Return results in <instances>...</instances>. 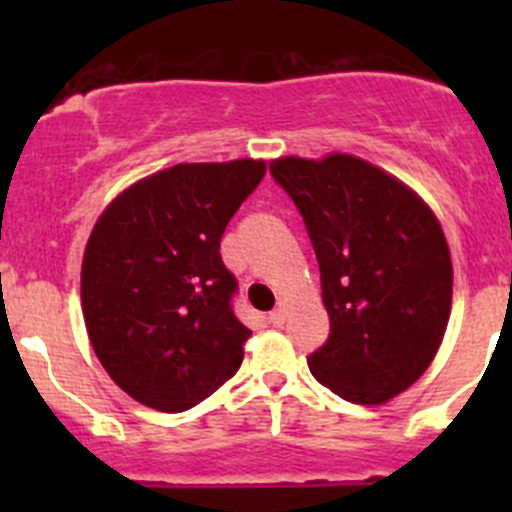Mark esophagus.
<instances>
[{
  "label": "esophagus",
  "mask_w": 512,
  "mask_h": 512,
  "mask_svg": "<svg viewBox=\"0 0 512 512\" xmlns=\"http://www.w3.org/2000/svg\"><path fill=\"white\" fill-rule=\"evenodd\" d=\"M285 317H287V312H285V307H282V304H280V307L272 309L270 317H267V319H270L272 327H282V324H285Z\"/></svg>",
  "instance_id": "34e87169"
}]
</instances>
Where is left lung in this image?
I'll return each mask as SVG.
<instances>
[{
	"label": "left lung",
	"mask_w": 512,
	"mask_h": 512,
	"mask_svg": "<svg viewBox=\"0 0 512 512\" xmlns=\"http://www.w3.org/2000/svg\"><path fill=\"white\" fill-rule=\"evenodd\" d=\"M270 173L322 275L329 339L309 371L352 404H384L428 369L446 332L453 267L441 225L414 190L354 156L280 158Z\"/></svg>",
	"instance_id": "1"
}]
</instances>
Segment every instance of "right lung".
<instances>
[{"mask_svg": "<svg viewBox=\"0 0 512 512\" xmlns=\"http://www.w3.org/2000/svg\"><path fill=\"white\" fill-rule=\"evenodd\" d=\"M262 160L180 163L131 185L98 218L81 265L91 347L138 404L178 414L235 376L250 329L220 237L260 185Z\"/></svg>", "mask_w": 512, "mask_h": 512, "instance_id": "obj_1", "label": "right lung"}]
</instances>
